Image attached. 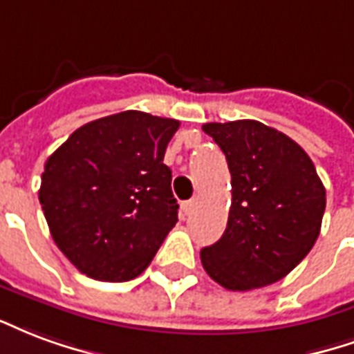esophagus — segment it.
<instances>
[{"label": "esophagus", "mask_w": 354, "mask_h": 354, "mask_svg": "<svg viewBox=\"0 0 354 354\" xmlns=\"http://www.w3.org/2000/svg\"><path fill=\"white\" fill-rule=\"evenodd\" d=\"M194 203H196V200H187V202L180 203V209H183V213H185V215H188V213H190V211L194 209Z\"/></svg>", "instance_id": "1"}]
</instances>
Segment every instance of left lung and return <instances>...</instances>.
<instances>
[{
  "instance_id": "1",
  "label": "left lung",
  "mask_w": 354,
  "mask_h": 354,
  "mask_svg": "<svg viewBox=\"0 0 354 354\" xmlns=\"http://www.w3.org/2000/svg\"><path fill=\"white\" fill-rule=\"evenodd\" d=\"M226 154L232 207L223 237L200 252L203 270L228 290L272 285L313 249L326 190L313 162L283 131L257 120L209 122Z\"/></svg>"
}]
</instances>
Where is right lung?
<instances>
[{"instance_id": "1", "label": "right lung", "mask_w": 354, "mask_h": 354, "mask_svg": "<svg viewBox=\"0 0 354 354\" xmlns=\"http://www.w3.org/2000/svg\"><path fill=\"white\" fill-rule=\"evenodd\" d=\"M179 120L122 111L75 130L46 158L39 202L54 243L97 281L138 277L177 223L164 164Z\"/></svg>"}]
</instances>
